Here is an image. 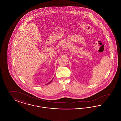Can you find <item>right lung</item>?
<instances>
[{"instance_id": "add662e5", "label": "right lung", "mask_w": 121, "mask_h": 121, "mask_svg": "<svg viewBox=\"0 0 121 121\" xmlns=\"http://www.w3.org/2000/svg\"><path fill=\"white\" fill-rule=\"evenodd\" d=\"M52 80L51 81H50V82H48V83H47V84H49V83H50V82H51V81H52Z\"/></svg>"}]
</instances>
